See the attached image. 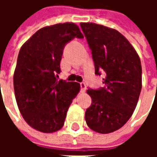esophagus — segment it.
<instances>
[{
  "label": "esophagus",
  "mask_w": 157,
  "mask_h": 157,
  "mask_svg": "<svg viewBox=\"0 0 157 157\" xmlns=\"http://www.w3.org/2000/svg\"><path fill=\"white\" fill-rule=\"evenodd\" d=\"M80 86H81V92H84L86 91V86L85 82H82L80 83Z\"/></svg>",
  "instance_id": "1"
}]
</instances>
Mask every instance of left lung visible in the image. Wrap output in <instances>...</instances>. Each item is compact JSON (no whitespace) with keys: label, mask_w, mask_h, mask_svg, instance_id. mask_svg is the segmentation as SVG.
Returning a JSON list of instances; mask_svg holds the SVG:
<instances>
[{"label":"left lung","mask_w":157,"mask_h":157,"mask_svg":"<svg viewBox=\"0 0 157 157\" xmlns=\"http://www.w3.org/2000/svg\"><path fill=\"white\" fill-rule=\"evenodd\" d=\"M80 25L92 50L95 74L105 73L103 87L86 91L92 104L86 110V122L92 130L109 134L124 126L135 111L142 87L141 63L117 30L92 22Z\"/></svg>","instance_id":"1"}]
</instances>
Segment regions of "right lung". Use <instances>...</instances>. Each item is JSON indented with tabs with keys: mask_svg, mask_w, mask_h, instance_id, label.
<instances>
[{
	"mask_svg": "<svg viewBox=\"0 0 157 157\" xmlns=\"http://www.w3.org/2000/svg\"><path fill=\"white\" fill-rule=\"evenodd\" d=\"M83 39L78 26L59 23L39 29L20 49L13 75L16 101L31 127L44 133L60 129L80 84L58 81L64 48Z\"/></svg>",
	"mask_w": 157,
	"mask_h": 157,
	"instance_id": "add662e5",
	"label": "right lung"
}]
</instances>
